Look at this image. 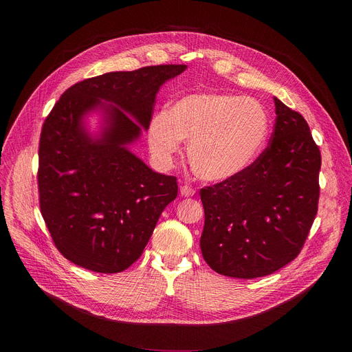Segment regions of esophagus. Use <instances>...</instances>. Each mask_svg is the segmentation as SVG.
Wrapping results in <instances>:
<instances>
[{"mask_svg":"<svg viewBox=\"0 0 352 352\" xmlns=\"http://www.w3.org/2000/svg\"><path fill=\"white\" fill-rule=\"evenodd\" d=\"M179 192H181L182 197H192V195L195 194L194 188H191V187H188V186H182V187L179 188Z\"/></svg>","mask_w":352,"mask_h":352,"instance_id":"esophagus-1","label":"esophagus"}]
</instances>
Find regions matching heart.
I'll use <instances>...</instances> for the list:
<instances>
[{"instance_id":"obj_1","label":"heart","mask_w":352,"mask_h":352,"mask_svg":"<svg viewBox=\"0 0 352 352\" xmlns=\"http://www.w3.org/2000/svg\"><path fill=\"white\" fill-rule=\"evenodd\" d=\"M270 131L265 108L228 92H195L153 117L148 142L164 164L188 141L187 160L197 178L219 184L241 175L263 151Z\"/></svg>"}]
</instances>
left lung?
I'll list each match as a JSON object with an SVG mask.
<instances>
[{"instance_id": "left-lung-1", "label": "left lung", "mask_w": 352, "mask_h": 352, "mask_svg": "<svg viewBox=\"0 0 352 352\" xmlns=\"http://www.w3.org/2000/svg\"><path fill=\"white\" fill-rule=\"evenodd\" d=\"M274 104L264 153L241 175L199 191L202 256L232 278L270 275L297 258L318 210L320 148L300 113L276 97Z\"/></svg>"}]
</instances>
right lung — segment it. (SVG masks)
<instances>
[{
	"instance_id": "add662e5",
	"label": "right lung",
	"mask_w": 352,
	"mask_h": 352,
	"mask_svg": "<svg viewBox=\"0 0 352 352\" xmlns=\"http://www.w3.org/2000/svg\"><path fill=\"white\" fill-rule=\"evenodd\" d=\"M186 69L153 65L107 72L69 87L51 109L40 138V208L68 261L116 274L141 256L178 186L129 145L150 126L161 85ZM92 112L102 117L97 133L86 125Z\"/></svg>"
}]
</instances>
